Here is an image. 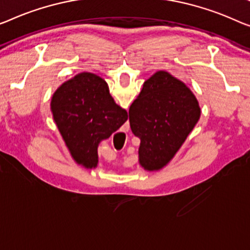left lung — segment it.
<instances>
[{
  "instance_id": "obj_1",
  "label": "left lung",
  "mask_w": 250,
  "mask_h": 250,
  "mask_svg": "<svg viewBox=\"0 0 250 250\" xmlns=\"http://www.w3.org/2000/svg\"><path fill=\"white\" fill-rule=\"evenodd\" d=\"M200 114L199 102L183 82L164 70L148 78L129 109L131 131L140 139V165L146 170L166 166Z\"/></svg>"
}]
</instances>
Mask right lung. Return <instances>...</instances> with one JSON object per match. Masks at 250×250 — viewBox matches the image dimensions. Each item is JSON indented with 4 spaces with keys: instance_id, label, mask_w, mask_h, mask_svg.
<instances>
[{
    "instance_id": "add662e5",
    "label": "right lung",
    "mask_w": 250,
    "mask_h": 250,
    "mask_svg": "<svg viewBox=\"0 0 250 250\" xmlns=\"http://www.w3.org/2000/svg\"><path fill=\"white\" fill-rule=\"evenodd\" d=\"M51 112L70 155L85 168H95L98 147L128 120L115 104L106 82L93 73H81L62 83L51 99Z\"/></svg>"
}]
</instances>
